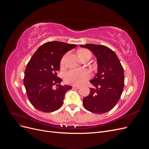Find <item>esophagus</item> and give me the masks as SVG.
<instances>
[{
    "label": "esophagus",
    "instance_id": "34e87169",
    "mask_svg": "<svg viewBox=\"0 0 149 149\" xmlns=\"http://www.w3.org/2000/svg\"><path fill=\"white\" fill-rule=\"evenodd\" d=\"M72 87L74 89H79L80 88L79 86H77V85H73V86H72Z\"/></svg>",
    "mask_w": 149,
    "mask_h": 149
}]
</instances>
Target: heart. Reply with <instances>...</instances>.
Here are the masks:
<instances>
[{"label": "heart", "instance_id": "obj_1", "mask_svg": "<svg viewBox=\"0 0 149 149\" xmlns=\"http://www.w3.org/2000/svg\"><path fill=\"white\" fill-rule=\"evenodd\" d=\"M88 53H90V52L87 50V49H82L78 53V55H84V54H86ZM65 58L66 55L63 57L61 60L60 65L61 67H63L65 66ZM91 73L88 70L72 69L68 71L65 73L64 79L65 81L68 84L81 85L91 78Z\"/></svg>", "mask_w": 149, "mask_h": 149}]
</instances>
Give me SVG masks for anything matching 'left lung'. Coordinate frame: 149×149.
<instances>
[{
  "label": "left lung",
  "instance_id": "left-lung-1",
  "mask_svg": "<svg viewBox=\"0 0 149 149\" xmlns=\"http://www.w3.org/2000/svg\"><path fill=\"white\" fill-rule=\"evenodd\" d=\"M97 58V73L91 83L96 88H90L89 95L83 98L86 110L96 114L111 111L119 101L124 86V69L116 54L104 45H81Z\"/></svg>",
  "mask_w": 149,
  "mask_h": 149
}]
</instances>
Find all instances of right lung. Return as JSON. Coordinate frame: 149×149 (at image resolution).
Instances as JSON below:
<instances>
[{"label":"right lung","instance_id":"add662e5","mask_svg":"<svg viewBox=\"0 0 149 149\" xmlns=\"http://www.w3.org/2000/svg\"><path fill=\"white\" fill-rule=\"evenodd\" d=\"M76 45L57 41L40 46L31 56L25 70L24 84L29 101L36 109L44 112L55 111L63 104L65 93L71 86H61L57 76L60 61ZM55 85L57 88L53 87Z\"/></svg>","mask_w":149,"mask_h":149}]
</instances>
